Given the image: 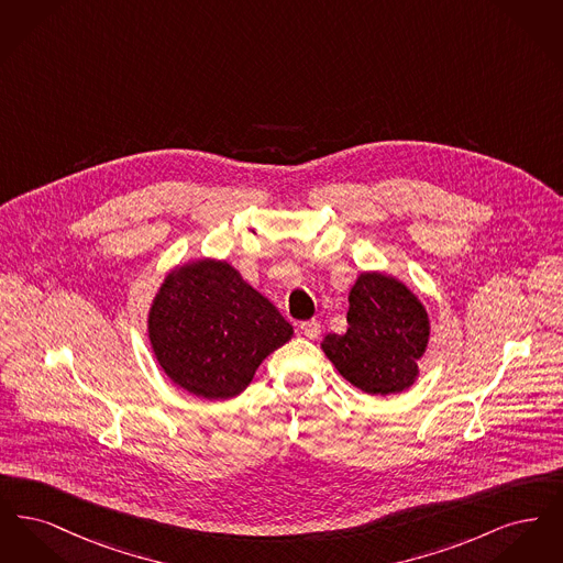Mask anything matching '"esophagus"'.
I'll use <instances>...</instances> for the list:
<instances>
[{
	"mask_svg": "<svg viewBox=\"0 0 563 563\" xmlns=\"http://www.w3.org/2000/svg\"><path fill=\"white\" fill-rule=\"evenodd\" d=\"M299 331L308 338V340H317L321 335V322L303 321L299 322Z\"/></svg>",
	"mask_w": 563,
	"mask_h": 563,
	"instance_id": "1",
	"label": "esophagus"
}]
</instances>
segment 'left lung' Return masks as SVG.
Listing matches in <instances>:
<instances>
[{"label": "left lung", "mask_w": 563, "mask_h": 563, "mask_svg": "<svg viewBox=\"0 0 563 563\" xmlns=\"http://www.w3.org/2000/svg\"><path fill=\"white\" fill-rule=\"evenodd\" d=\"M349 331L321 346L335 369L367 395L409 388L429 344V314L402 283L365 272L350 291Z\"/></svg>", "instance_id": "1"}]
</instances>
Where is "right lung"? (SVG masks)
<instances>
[{
    "mask_svg": "<svg viewBox=\"0 0 563 563\" xmlns=\"http://www.w3.org/2000/svg\"><path fill=\"white\" fill-rule=\"evenodd\" d=\"M294 327L225 262L170 272L150 310V340L164 374L196 397L232 399Z\"/></svg>",
    "mask_w": 563,
    "mask_h": 563,
    "instance_id": "1",
    "label": "right lung"
}]
</instances>
